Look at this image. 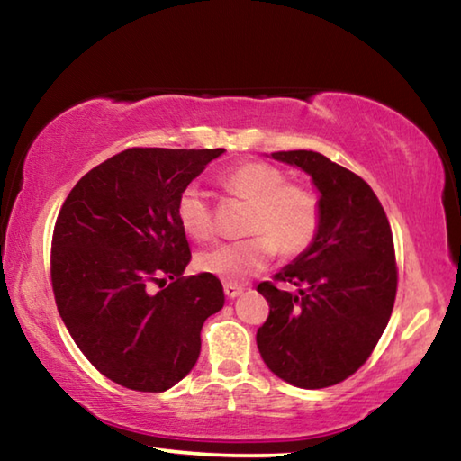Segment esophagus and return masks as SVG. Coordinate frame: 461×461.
I'll return each instance as SVG.
<instances>
[{
  "label": "esophagus",
  "mask_w": 461,
  "mask_h": 461,
  "mask_svg": "<svg viewBox=\"0 0 461 461\" xmlns=\"http://www.w3.org/2000/svg\"><path fill=\"white\" fill-rule=\"evenodd\" d=\"M241 291H244V286L241 285H236V283L223 285V293H225V296H230V299H236V296L241 294Z\"/></svg>",
  "instance_id": "obj_1"
}]
</instances>
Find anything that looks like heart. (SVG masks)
Masks as SVG:
<instances>
[{"label":"heart","instance_id":"b5f03b06","mask_svg":"<svg viewBox=\"0 0 461 461\" xmlns=\"http://www.w3.org/2000/svg\"><path fill=\"white\" fill-rule=\"evenodd\" d=\"M220 183L249 205L244 223L249 236L201 252L199 270L223 283H241L267 268L276 252L294 258L315 244L323 221L321 201L309 186L288 183L285 170L268 162H244L225 170ZM176 220L189 238H212L213 212L199 186L189 185L178 194Z\"/></svg>","mask_w":461,"mask_h":461}]
</instances>
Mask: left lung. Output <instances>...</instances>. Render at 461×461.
Listing matches in <instances>:
<instances>
[{
  "mask_svg": "<svg viewBox=\"0 0 461 461\" xmlns=\"http://www.w3.org/2000/svg\"><path fill=\"white\" fill-rule=\"evenodd\" d=\"M301 167L321 193V231L307 252L264 280L270 313L256 333L262 360L299 388H327L352 376L384 333L396 299L393 230L370 185L311 150L272 154ZM278 284L300 286L296 295Z\"/></svg>",
  "mask_w": 461,
  "mask_h": 461,
  "instance_id": "8db88e82",
  "label": "left lung"
}]
</instances>
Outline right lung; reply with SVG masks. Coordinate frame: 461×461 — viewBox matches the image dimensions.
Returning a JSON list of instances; mask_svg holds the SVG:
<instances>
[{
  "instance_id": "right-lung-1",
  "label": "right lung",
  "mask_w": 461,
  "mask_h": 461,
  "mask_svg": "<svg viewBox=\"0 0 461 461\" xmlns=\"http://www.w3.org/2000/svg\"><path fill=\"white\" fill-rule=\"evenodd\" d=\"M223 148H128L91 168L52 231L54 301L83 356L138 393L193 370L201 327L223 307L220 278L183 276L191 248L176 199Z\"/></svg>"
}]
</instances>
